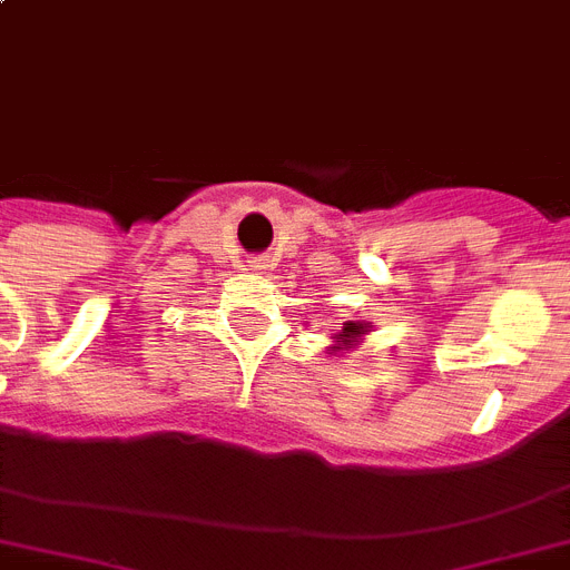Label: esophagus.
Returning <instances> with one entry per match:
<instances>
[{
	"instance_id": "1",
	"label": "esophagus",
	"mask_w": 570,
	"mask_h": 570,
	"mask_svg": "<svg viewBox=\"0 0 570 570\" xmlns=\"http://www.w3.org/2000/svg\"><path fill=\"white\" fill-rule=\"evenodd\" d=\"M248 263H252V269H266V261H263V257H255V261Z\"/></svg>"
}]
</instances>
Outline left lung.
Wrapping results in <instances>:
<instances>
[{
    "label": "left lung",
    "instance_id": "left-lung-1",
    "mask_svg": "<svg viewBox=\"0 0 570 570\" xmlns=\"http://www.w3.org/2000/svg\"><path fill=\"white\" fill-rule=\"evenodd\" d=\"M358 333H365V327H362V324H347V327H344V333H342V338H344V342H351V338H356Z\"/></svg>",
    "mask_w": 570,
    "mask_h": 570
}]
</instances>
